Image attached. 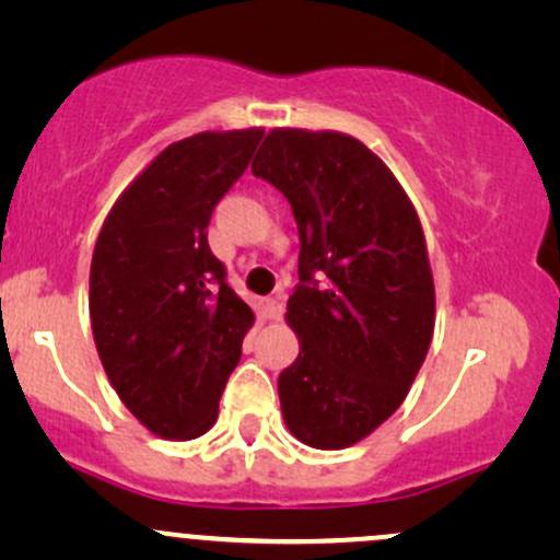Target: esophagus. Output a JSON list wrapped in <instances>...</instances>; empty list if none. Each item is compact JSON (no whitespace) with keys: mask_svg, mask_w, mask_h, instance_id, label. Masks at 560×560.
Returning a JSON list of instances; mask_svg holds the SVG:
<instances>
[{"mask_svg":"<svg viewBox=\"0 0 560 560\" xmlns=\"http://www.w3.org/2000/svg\"><path fill=\"white\" fill-rule=\"evenodd\" d=\"M262 313H266V318L281 320V316H284V305H281L279 298H268L262 300Z\"/></svg>","mask_w":560,"mask_h":560,"instance_id":"esophagus-1","label":"esophagus"}]
</instances>
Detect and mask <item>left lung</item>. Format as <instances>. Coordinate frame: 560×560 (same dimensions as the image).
<instances>
[{"instance_id": "8db88e82", "label": "left lung", "mask_w": 560, "mask_h": 560, "mask_svg": "<svg viewBox=\"0 0 560 560\" xmlns=\"http://www.w3.org/2000/svg\"><path fill=\"white\" fill-rule=\"evenodd\" d=\"M292 205L300 284L287 324L300 355L281 416L305 445H355L400 408L434 334L427 240L400 182L361 139L273 128L253 160Z\"/></svg>"}]
</instances>
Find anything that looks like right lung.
<instances>
[{
	"label": "right lung",
	"mask_w": 560,
	"mask_h": 560,
	"mask_svg": "<svg viewBox=\"0 0 560 560\" xmlns=\"http://www.w3.org/2000/svg\"><path fill=\"white\" fill-rule=\"evenodd\" d=\"M262 128L173 141L115 199L89 273L94 345L113 389L163 440L213 427L255 313L226 284L208 223Z\"/></svg>",
	"instance_id": "right-lung-1"
}]
</instances>
